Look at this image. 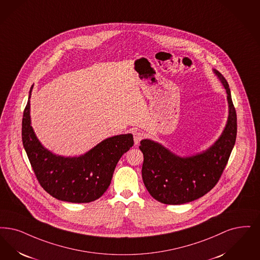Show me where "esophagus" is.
<instances>
[{
    "label": "esophagus",
    "instance_id": "34e87169",
    "mask_svg": "<svg viewBox=\"0 0 260 260\" xmlns=\"http://www.w3.org/2000/svg\"><path fill=\"white\" fill-rule=\"evenodd\" d=\"M143 137H144L143 133H141V132H135V134H134V139H135V145H138V144L140 143V141L142 140Z\"/></svg>",
    "mask_w": 260,
    "mask_h": 260
}]
</instances>
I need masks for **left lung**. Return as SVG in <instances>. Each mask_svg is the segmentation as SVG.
Listing matches in <instances>:
<instances>
[{"label": "left lung", "instance_id": "left-lung-1", "mask_svg": "<svg viewBox=\"0 0 260 260\" xmlns=\"http://www.w3.org/2000/svg\"><path fill=\"white\" fill-rule=\"evenodd\" d=\"M225 89L229 116L215 143L190 156H180L151 139H142V179L149 193L157 201L180 205L205 196L216 186L229 161L237 135V116L229 85L222 74L213 70Z\"/></svg>", "mask_w": 260, "mask_h": 260}]
</instances>
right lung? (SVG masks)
Returning a JSON list of instances; mask_svg holds the SVG:
<instances>
[{"mask_svg": "<svg viewBox=\"0 0 260 260\" xmlns=\"http://www.w3.org/2000/svg\"><path fill=\"white\" fill-rule=\"evenodd\" d=\"M22 120V141L32 170L53 198L72 203H89L101 198L109 187L121 156L134 145L132 134L108 137L83 155H56L42 145L31 126L30 99Z\"/></svg>", "mask_w": 260, "mask_h": 260, "instance_id": "obj_1", "label": "right lung"}]
</instances>
